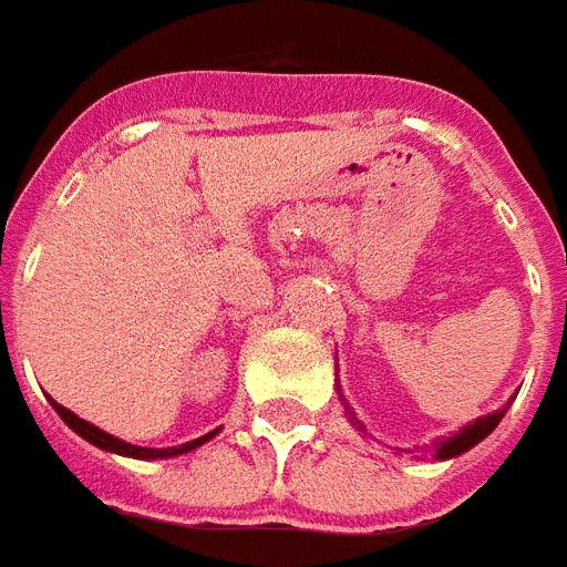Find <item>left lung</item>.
Listing matches in <instances>:
<instances>
[{
	"label": "left lung",
	"mask_w": 567,
	"mask_h": 567,
	"mask_svg": "<svg viewBox=\"0 0 567 567\" xmlns=\"http://www.w3.org/2000/svg\"><path fill=\"white\" fill-rule=\"evenodd\" d=\"M504 410L492 412V415H483V419H477L474 424H468V427H463L460 433H454V436L447 439V442H442V445H436V460H451V456L463 454V451H468V447H474L480 442V439H486L492 430L497 427V421L504 419Z\"/></svg>",
	"instance_id": "left-lung-1"
}]
</instances>
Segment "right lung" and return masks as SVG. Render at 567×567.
Wrapping results in <instances>:
<instances>
[{
  "instance_id": "right-lung-1",
  "label": "right lung",
  "mask_w": 567,
  "mask_h": 567,
  "mask_svg": "<svg viewBox=\"0 0 567 567\" xmlns=\"http://www.w3.org/2000/svg\"><path fill=\"white\" fill-rule=\"evenodd\" d=\"M52 406L54 412H58V415H61V419L66 421L75 433H79V436H84L96 447H104V451H113V454H122V456H137V460H163V456L187 454V451H193V447L205 445L210 436H216V430H213V433H207V436L196 439V442H187V445H181V447H163V451H157V447H137V445H128V442H122V439L111 436V433H104V430L93 427L90 421L79 419L75 412H70L66 406L58 404V401H52Z\"/></svg>"
}]
</instances>
